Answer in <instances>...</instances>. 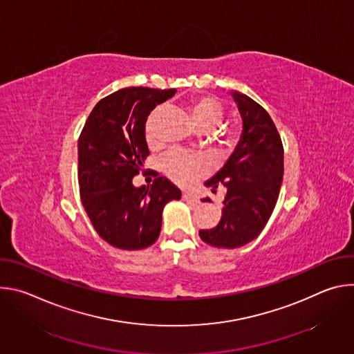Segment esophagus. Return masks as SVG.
<instances>
[{"instance_id":"esophagus-1","label":"esophagus","mask_w":354,"mask_h":354,"mask_svg":"<svg viewBox=\"0 0 354 354\" xmlns=\"http://www.w3.org/2000/svg\"><path fill=\"white\" fill-rule=\"evenodd\" d=\"M182 198L185 201H189V203H198V197L196 194H193V193H189V192H185L182 194Z\"/></svg>"}]
</instances>
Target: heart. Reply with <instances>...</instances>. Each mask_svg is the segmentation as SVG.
Segmentation results:
<instances>
[{"label": "heart", "mask_w": 354, "mask_h": 354, "mask_svg": "<svg viewBox=\"0 0 354 354\" xmlns=\"http://www.w3.org/2000/svg\"><path fill=\"white\" fill-rule=\"evenodd\" d=\"M162 113V108H156L148 116L145 131L149 138L154 137L156 123ZM223 105L218 99L212 96H201L192 100L190 104V118L197 129L212 130L216 127L223 119ZM162 169L164 172L175 182L182 185L192 183L200 174L205 171V162L201 158L189 156L180 151H171L162 158Z\"/></svg>", "instance_id": "heart-1"}]
</instances>
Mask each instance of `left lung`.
<instances>
[{
	"instance_id": "8db88e82",
	"label": "left lung",
	"mask_w": 354,
	"mask_h": 354,
	"mask_svg": "<svg viewBox=\"0 0 354 354\" xmlns=\"http://www.w3.org/2000/svg\"><path fill=\"white\" fill-rule=\"evenodd\" d=\"M242 119L241 137L224 167L205 185L227 189L220 223L198 235L214 248L254 241L270 218L283 180V144L269 113L254 99L230 91ZM201 201H210L209 197Z\"/></svg>"
}]
</instances>
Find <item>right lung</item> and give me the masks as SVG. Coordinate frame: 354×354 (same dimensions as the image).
<instances>
[{
  "mask_svg": "<svg viewBox=\"0 0 354 354\" xmlns=\"http://www.w3.org/2000/svg\"><path fill=\"white\" fill-rule=\"evenodd\" d=\"M176 89L130 86L100 99L78 140V182L84 209L99 236L109 245L137 250L161 232L162 210L180 190L167 178L134 186L148 156L145 123L157 105Z\"/></svg>",
  "mask_w": 354,
  "mask_h": 354,
  "instance_id": "1",
  "label": "right lung"
}]
</instances>
